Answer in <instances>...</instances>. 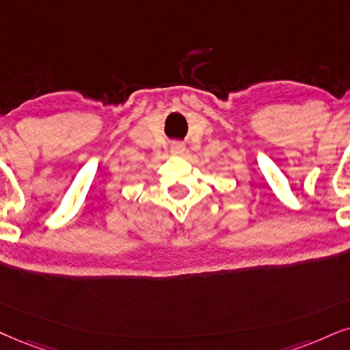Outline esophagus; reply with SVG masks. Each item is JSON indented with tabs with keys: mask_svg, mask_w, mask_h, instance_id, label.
<instances>
[{
	"mask_svg": "<svg viewBox=\"0 0 350 350\" xmlns=\"http://www.w3.org/2000/svg\"><path fill=\"white\" fill-rule=\"evenodd\" d=\"M185 152V145L183 142H174L171 145V153L176 154V157H179V154H183Z\"/></svg>",
	"mask_w": 350,
	"mask_h": 350,
	"instance_id": "esophagus-1",
	"label": "esophagus"
}]
</instances>
